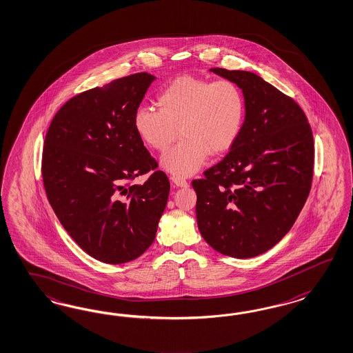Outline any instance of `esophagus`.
Masks as SVG:
<instances>
[{
  "label": "esophagus",
  "mask_w": 353,
  "mask_h": 353,
  "mask_svg": "<svg viewBox=\"0 0 353 353\" xmlns=\"http://www.w3.org/2000/svg\"><path fill=\"white\" fill-rule=\"evenodd\" d=\"M172 183L176 185V187H188V181H184L183 178H178V176H172Z\"/></svg>",
  "instance_id": "1"
}]
</instances>
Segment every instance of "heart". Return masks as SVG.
I'll return each instance as SVG.
<instances>
[{
	"instance_id": "obj_1",
	"label": "heart",
	"mask_w": 353,
	"mask_h": 353,
	"mask_svg": "<svg viewBox=\"0 0 353 353\" xmlns=\"http://www.w3.org/2000/svg\"><path fill=\"white\" fill-rule=\"evenodd\" d=\"M160 108L138 107L132 125L144 144L165 152L179 137L181 143L163 154L161 165L185 178L199 172L212 153L230 150L245 119L242 91L233 81L184 76L162 88Z\"/></svg>"
}]
</instances>
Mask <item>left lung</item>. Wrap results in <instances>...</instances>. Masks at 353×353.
<instances>
[{
	"label": "left lung",
	"mask_w": 353,
	"mask_h": 353,
	"mask_svg": "<svg viewBox=\"0 0 353 353\" xmlns=\"http://www.w3.org/2000/svg\"><path fill=\"white\" fill-rule=\"evenodd\" d=\"M242 90L245 121L222 161L192 181L203 240L232 258L272 249L311 191L313 135L302 108L261 76L212 68Z\"/></svg>",
	"instance_id": "obj_1"
}]
</instances>
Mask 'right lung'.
Returning a JSON list of instances; mask_svg holds the SVG:
<instances>
[{
    "label": "right lung",
    "mask_w": 353,
    "mask_h": 353,
    "mask_svg": "<svg viewBox=\"0 0 353 353\" xmlns=\"http://www.w3.org/2000/svg\"><path fill=\"white\" fill-rule=\"evenodd\" d=\"M154 80L143 72L81 92L55 114L45 138L42 178L51 208L81 249L103 263L141 256L169 199V179L132 125ZM151 170L144 185L130 184Z\"/></svg>",
    "instance_id": "right-lung-1"
}]
</instances>
